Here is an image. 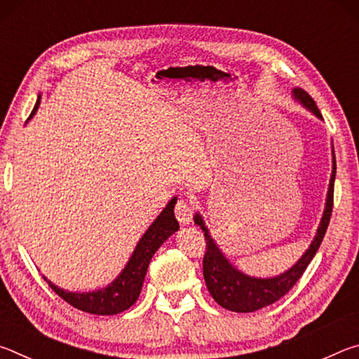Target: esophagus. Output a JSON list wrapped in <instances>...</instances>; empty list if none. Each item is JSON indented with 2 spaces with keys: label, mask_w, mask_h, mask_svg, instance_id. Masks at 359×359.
<instances>
[{
  "label": "esophagus",
  "mask_w": 359,
  "mask_h": 359,
  "mask_svg": "<svg viewBox=\"0 0 359 359\" xmlns=\"http://www.w3.org/2000/svg\"><path fill=\"white\" fill-rule=\"evenodd\" d=\"M175 218H177L180 224H184V226H187V224L191 223V218H193V208L191 204L185 201V199H179V203L175 204Z\"/></svg>",
  "instance_id": "1"
}]
</instances>
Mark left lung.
<instances>
[{"label": "left lung", "mask_w": 359, "mask_h": 359, "mask_svg": "<svg viewBox=\"0 0 359 359\" xmlns=\"http://www.w3.org/2000/svg\"><path fill=\"white\" fill-rule=\"evenodd\" d=\"M291 96L299 102L302 107H306L309 112H312L315 117L323 120L318 111L315 101L311 98V95L304 92L302 88L296 87L291 92ZM332 149V172L330 179V187H327L325 210L321 215V220L318 224L317 234H315L313 241L302 257L282 274L276 277H253L247 276L244 272L239 271L231 261L224 257L222 248L217 245L215 239L212 238L209 233V228L205 226L203 215L196 212L194 214V224H199L204 231L205 241V255L203 259V274L205 285H208L209 293L214 297L217 304H220L223 309H228L231 312L239 313H248L259 311L266 306H271L276 301L280 299L288 291L293 288V285L299 280L304 271L311 264L315 253L320 248L321 241L325 238V233L330 224L331 212H332V198H334V179H336V156H334V147Z\"/></svg>", "instance_id": "1"}]
</instances>
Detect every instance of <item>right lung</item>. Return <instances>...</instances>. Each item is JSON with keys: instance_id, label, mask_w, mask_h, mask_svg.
<instances>
[{"instance_id": "1", "label": "right lung", "mask_w": 359, "mask_h": 359, "mask_svg": "<svg viewBox=\"0 0 359 359\" xmlns=\"http://www.w3.org/2000/svg\"><path fill=\"white\" fill-rule=\"evenodd\" d=\"M39 104L41 95L38 96V101H36L33 112L28 120L34 117ZM175 203H177V198L174 196L142 234V238L139 239L136 248L131 253L128 263L125 264L120 274L107 287L87 291V293H77V291H68L57 287L47 277H44V280L50 285V288L60 297H63L66 302L82 312L95 315H115L126 311V309H130L137 301L139 294H141L142 283L145 274H147L151 257H154L155 252L169 236L179 231V222L175 220L174 215Z\"/></svg>"}]
</instances>
